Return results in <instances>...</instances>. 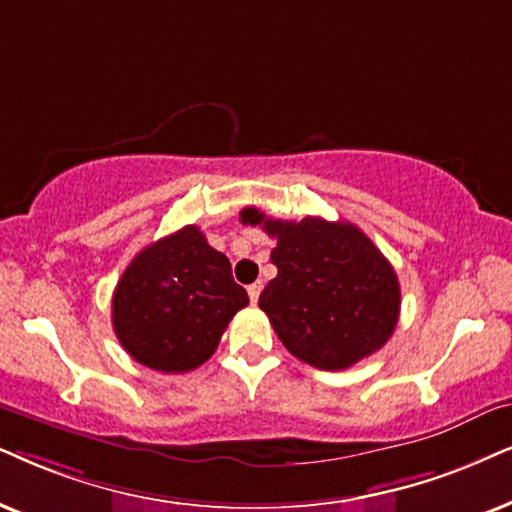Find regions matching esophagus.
<instances>
[{"mask_svg": "<svg viewBox=\"0 0 512 512\" xmlns=\"http://www.w3.org/2000/svg\"><path fill=\"white\" fill-rule=\"evenodd\" d=\"M260 293H262V283H252V286H248V297L252 304L260 300Z\"/></svg>", "mask_w": 512, "mask_h": 512, "instance_id": "obj_1", "label": "esophagus"}]
</instances>
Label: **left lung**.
Listing matches in <instances>:
<instances>
[{"label": "left lung", "instance_id": "obj_1", "mask_svg": "<svg viewBox=\"0 0 512 512\" xmlns=\"http://www.w3.org/2000/svg\"><path fill=\"white\" fill-rule=\"evenodd\" d=\"M241 222L262 226L276 248L278 274L260 295L278 340L321 371H345L390 340L399 321V281L392 264L349 222L271 219L245 208Z\"/></svg>", "mask_w": 512, "mask_h": 512}]
</instances>
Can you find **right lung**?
I'll return each instance as SVG.
<instances>
[{"label":"right lung","instance_id":"obj_1","mask_svg":"<svg viewBox=\"0 0 512 512\" xmlns=\"http://www.w3.org/2000/svg\"><path fill=\"white\" fill-rule=\"evenodd\" d=\"M248 293L226 255L196 224L160 238L129 262L113 293V331L132 359L160 373L205 364Z\"/></svg>","mask_w":512,"mask_h":512}]
</instances>
